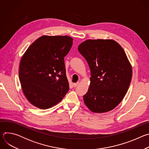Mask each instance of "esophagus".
Instances as JSON below:
<instances>
[{"label": "esophagus", "instance_id": "1", "mask_svg": "<svg viewBox=\"0 0 149 149\" xmlns=\"http://www.w3.org/2000/svg\"><path fill=\"white\" fill-rule=\"evenodd\" d=\"M79 82H77V83H74L73 86H74V87H77L78 86V85H79Z\"/></svg>", "mask_w": 149, "mask_h": 149}]
</instances>
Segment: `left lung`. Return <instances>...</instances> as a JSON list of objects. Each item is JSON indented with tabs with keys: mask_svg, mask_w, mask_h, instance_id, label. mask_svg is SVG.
I'll use <instances>...</instances> for the list:
<instances>
[{
	"mask_svg": "<svg viewBox=\"0 0 149 149\" xmlns=\"http://www.w3.org/2000/svg\"><path fill=\"white\" fill-rule=\"evenodd\" d=\"M78 49L91 70L90 87L83 96L85 104L94 113L112 110L126 94L132 77L124 49L112 39H88Z\"/></svg>",
	"mask_w": 149,
	"mask_h": 149,
	"instance_id": "1",
	"label": "left lung"
}]
</instances>
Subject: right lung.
I'll use <instances>...</instances> for the list:
<instances>
[{
  "label": "right lung",
  "mask_w": 149,
  "mask_h": 149,
  "mask_svg": "<svg viewBox=\"0 0 149 149\" xmlns=\"http://www.w3.org/2000/svg\"><path fill=\"white\" fill-rule=\"evenodd\" d=\"M72 40L68 36L44 35L29 47L21 59L19 81L26 98L35 107L51 108L68 93L64 57Z\"/></svg>",
  "instance_id": "right-lung-1"
}]
</instances>
